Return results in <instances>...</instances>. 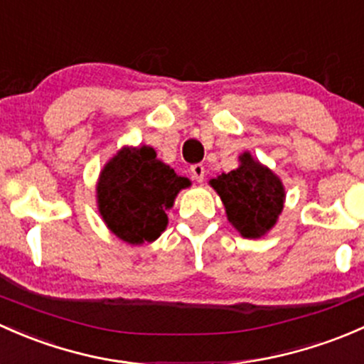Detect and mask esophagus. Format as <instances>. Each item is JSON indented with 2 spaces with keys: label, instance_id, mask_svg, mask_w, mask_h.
Instances as JSON below:
<instances>
[{
  "label": "esophagus",
  "instance_id": "34e87169",
  "mask_svg": "<svg viewBox=\"0 0 364 364\" xmlns=\"http://www.w3.org/2000/svg\"><path fill=\"white\" fill-rule=\"evenodd\" d=\"M191 173H193L194 181H196V182H203V178H205V166H203V164H193V166H191Z\"/></svg>",
  "mask_w": 364,
  "mask_h": 364
}]
</instances>
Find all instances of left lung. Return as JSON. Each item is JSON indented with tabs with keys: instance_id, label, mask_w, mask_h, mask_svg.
I'll return each mask as SVG.
<instances>
[{
	"instance_id": "obj_1",
	"label": "left lung",
	"mask_w": 364,
	"mask_h": 364,
	"mask_svg": "<svg viewBox=\"0 0 364 364\" xmlns=\"http://www.w3.org/2000/svg\"><path fill=\"white\" fill-rule=\"evenodd\" d=\"M238 168L210 178L219 194L231 226L243 238L268 235L279 220L286 201V187L279 175L250 152L238 156Z\"/></svg>"
}]
</instances>
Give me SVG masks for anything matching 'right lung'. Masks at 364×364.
I'll return each mask as SVG.
<instances>
[{
  "mask_svg": "<svg viewBox=\"0 0 364 364\" xmlns=\"http://www.w3.org/2000/svg\"><path fill=\"white\" fill-rule=\"evenodd\" d=\"M187 187L189 178L157 159L154 149L126 145L100 171L96 203L110 233L129 245H141L166 230V212Z\"/></svg>",
  "mask_w": 364,
  "mask_h": 364,
  "instance_id": "obj_1",
  "label": "right lung"
}]
</instances>
